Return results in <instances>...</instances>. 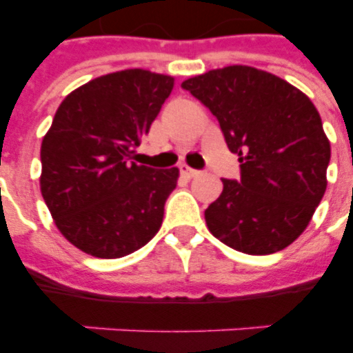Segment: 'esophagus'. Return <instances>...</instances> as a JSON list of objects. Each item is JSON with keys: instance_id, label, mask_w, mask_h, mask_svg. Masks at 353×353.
Returning <instances> with one entry per match:
<instances>
[{"instance_id": "34e87169", "label": "esophagus", "mask_w": 353, "mask_h": 353, "mask_svg": "<svg viewBox=\"0 0 353 353\" xmlns=\"http://www.w3.org/2000/svg\"><path fill=\"white\" fill-rule=\"evenodd\" d=\"M179 170H181L183 176H187V177H196V176H199V170H194V168H190V166H187V165H181V166H179Z\"/></svg>"}]
</instances>
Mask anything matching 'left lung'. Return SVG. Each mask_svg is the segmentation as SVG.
<instances>
[{"label":"left lung","instance_id":"1","mask_svg":"<svg viewBox=\"0 0 353 353\" xmlns=\"http://www.w3.org/2000/svg\"><path fill=\"white\" fill-rule=\"evenodd\" d=\"M220 122L240 181L205 210L209 231L245 254H273L304 232L326 192L330 141L317 108L295 85L249 65L185 80Z\"/></svg>","mask_w":353,"mask_h":353}]
</instances>
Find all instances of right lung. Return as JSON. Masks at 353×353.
<instances>
[{
  "label": "right lung",
  "instance_id": "right-lung-1",
  "mask_svg": "<svg viewBox=\"0 0 353 353\" xmlns=\"http://www.w3.org/2000/svg\"><path fill=\"white\" fill-rule=\"evenodd\" d=\"M174 79L146 69L104 74L71 91L41 141V196L58 231L80 251L121 258L159 231L179 170L137 165Z\"/></svg>",
  "mask_w": 353,
  "mask_h": 353
}]
</instances>
